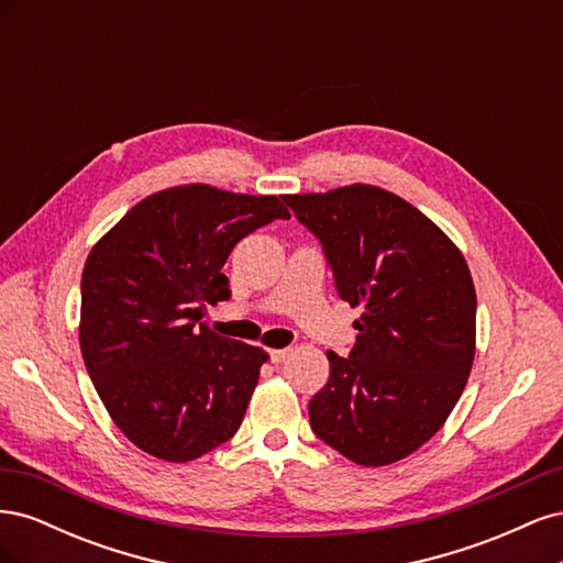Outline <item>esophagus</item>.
Listing matches in <instances>:
<instances>
[{
	"instance_id": "34e87169",
	"label": "esophagus",
	"mask_w": 563,
	"mask_h": 563,
	"mask_svg": "<svg viewBox=\"0 0 563 563\" xmlns=\"http://www.w3.org/2000/svg\"><path fill=\"white\" fill-rule=\"evenodd\" d=\"M288 352H291V350H272V352H269V362H272V364H284Z\"/></svg>"
}]
</instances>
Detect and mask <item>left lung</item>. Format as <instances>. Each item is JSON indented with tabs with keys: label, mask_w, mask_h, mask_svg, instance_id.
<instances>
[{
	"label": "left lung",
	"mask_w": 563,
	"mask_h": 563,
	"mask_svg": "<svg viewBox=\"0 0 563 563\" xmlns=\"http://www.w3.org/2000/svg\"><path fill=\"white\" fill-rule=\"evenodd\" d=\"M331 265L338 296L362 308L350 356L310 399L314 434L356 465L418 451L467 385L476 294L463 253L428 216L373 185L286 195Z\"/></svg>",
	"instance_id": "1"
}]
</instances>
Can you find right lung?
<instances>
[{
  "mask_svg": "<svg viewBox=\"0 0 563 563\" xmlns=\"http://www.w3.org/2000/svg\"><path fill=\"white\" fill-rule=\"evenodd\" d=\"M288 218L282 197L211 185L155 192L119 220L81 275L79 345L110 418L141 451L187 463L234 437L267 354L213 333L228 255Z\"/></svg>",
  "mask_w": 563,
  "mask_h": 563,
  "instance_id": "right-lung-1",
  "label": "right lung"
}]
</instances>
